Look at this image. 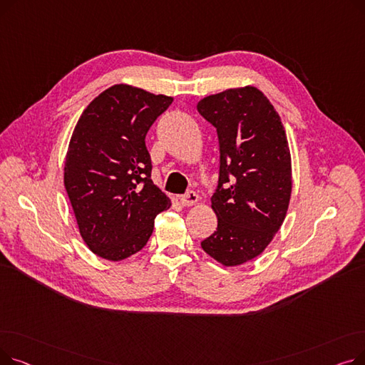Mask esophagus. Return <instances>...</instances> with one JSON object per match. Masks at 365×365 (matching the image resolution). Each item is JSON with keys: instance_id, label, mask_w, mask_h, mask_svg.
Here are the masks:
<instances>
[{"instance_id": "obj_1", "label": "esophagus", "mask_w": 365, "mask_h": 365, "mask_svg": "<svg viewBox=\"0 0 365 365\" xmlns=\"http://www.w3.org/2000/svg\"><path fill=\"white\" fill-rule=\"evenodd\" d=\"M198 200H200V197H198L197 192H194V190H187V192H186L185 195L180 197V202H182L183 205H186V207L197 204Z\"/></svg>"}]
</instances>
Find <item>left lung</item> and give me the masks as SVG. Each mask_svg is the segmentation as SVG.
Returning a JSON list of instances; mask_svg holds the SVG:
<instances>
[{"instance_id": "1", "label": "left lung", "mask_w": 365, "mask_h": 365, "mask_svg": "<svg viewBox=\"0 0 365 365\" xmlns=\"http://www.w3.org/2000/svg\"><path fill=\"white\" fill-rule=\"evenodd\" d=\"M198 112L219 138V182L212 197L217 216L202 250L223 266L263 253L279 231L292 197V155L281 118L256 87L207 96Z\"/></svg>"}]
</instances>
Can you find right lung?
I'll list each match as a JSON object with an SVG mask.
<instances>
[{
	"mask_svg": "<svg viewBox=\"0 0 365 365\" xmlns=\"http://www.w3.org/2000/svg\"><path fill=\"white\" fill-rule=\"evenodd\" d=\"M173 98L115 84L84 109L68 146L63 182L90 250L118 262L140 252L170 198L150 179L146 133Z\"/></svg>",
	"mask_w": 365,
	"mask_h": 365,
	"instance_id": "1",
	"label": "right lung"
}]
</instances>
